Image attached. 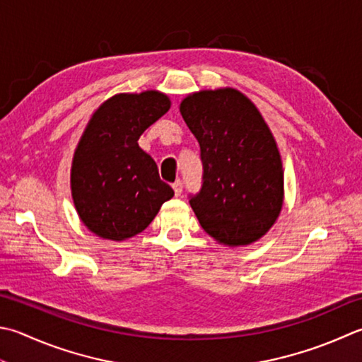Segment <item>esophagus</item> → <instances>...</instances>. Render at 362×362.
<instances>
[{
	"instance_id": "1",
	"label": "esophagus",
	"mask_w": 362,
	"mask_h": 362,
	"mask_svg": "<svg viewBox=\"0 0 362 362\" xmlns=\"http://www.w3.org/2000/svg\"><path fill=\"white\" fill-rule=\"evenodd\" d=\"M173 190H175V195L176 197L181 195V192H182V182L180 180L173 182Z\"/></svg>"
}]
</instances>
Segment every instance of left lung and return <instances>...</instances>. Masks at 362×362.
<instances>
[{"mask_svg":"<svg viewBox=\"0 0 362 362\" xmlns=\"http://www.w3.org/2000/svg\"><path fill=\"white\" fill-rule=\"evenodd\" d=\"M180 112L200 145L203 184L189 203L203 230L230 247L258 241L284 204L281 153L262 113L235 88L189 94Z\"/></svg>","mask_w":362,"mask_h":362,"instance_id":"left-lung-1","label":"left lung"}]
</instances>
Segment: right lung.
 Listing matches in <instances>:
<instances>
[{"label": "right lung", "instance_id": "right-lung-1", "mask_svg": "<svg viewBox=\"0 0 362 362\" xmlns=\"http://www.w3.org/2000/svg\"><path fill=\"white\" fill-rule=\"evenodd\" d=\"M170 105L167 94L154 90L115 94L88 122L74 153L71 189L81 222L99 238L124 241L139 235L173 197L139 146L140 135Z\"/></svg>", "mask_w": 362, "mask_h": 362}]
</instances>
